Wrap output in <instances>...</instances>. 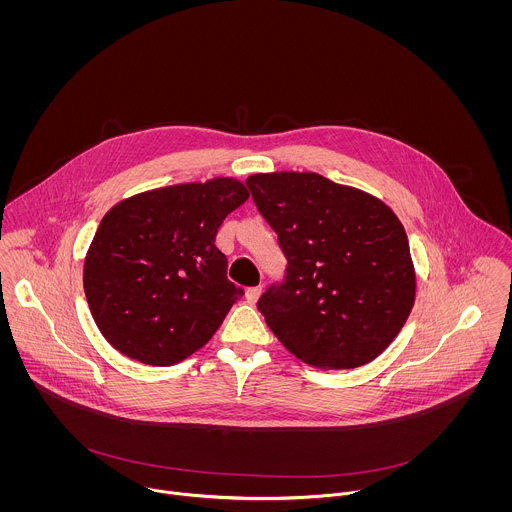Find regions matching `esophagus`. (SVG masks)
Instances as JSON below:
<instances>
[{"instance_id":"34e87169","label":"esophagus","mask_w":512,"mask_h":512,"mask_svg":"<svg viewBox=\"0 0 512 512\" xmlns=\"http://www.w3.org/2000/svg\"><path fill=\"white\" fill-rule=\"evenodd\" d=\"M260 293H262V286L248 288V290H246V299H248V303H256V301H258V297H260Z\"/></svg>"}]
</instances>
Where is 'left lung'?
I'll return each mask as SVG.
<instances>
[{
    "label": "left lung",
    "instance_id": "left-lung-1",
    "mask_svg": "<svg viewBox=\"0 0 512 512\" xmlns=\"http://www.w3.org/2000/svg\"><path fill=\"white\" fill-rule=\"evenodd\" d=\"M246 185L288 258L286 282L258 301L268 327L305 365L374 361L416 299L400 219L374 195L313 171L254 173Z\"/></svg>",
    "mask_w": 512,
    "mask_h": 512
}]
</instances>
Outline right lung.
<instances>
[{
    "mask_svg": "<svg viewBox=\"0 0 512 512\" xmlns=\"http://www.w3.org/2000/svg\"><path fill=\"white\" fill-rule=\"evenodd\" d=\"M248 199L242 181L159 187L116 203L84 258V293L104 339L144 365L185 361L215 335L244 292L215 246L222 220Z\"/></svg>",
    "mask_w": 512,
    "mask_h": 512,
    "instance_id": "right-lung-1",
    "label": "right lung"
}]
</instances>
